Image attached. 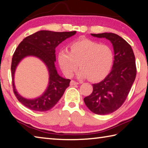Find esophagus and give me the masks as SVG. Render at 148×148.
Masks as SVG:
<instances>
[{
    "instance_id": "1",
    "label": "esophagus",
    "mask_w": 148,
    "mask_h": 148,
    "mask_svg": "<svg viewBox=\"0 0 148 148\" xmlns=\"http://www.w3.org/2000/svg\"><path fill=\"white\" fill-rule=\"evenodd\" d=\"M76 84H79V82L75 81L73 80H71V82H70V85H71V86H73V85H76Z\"/></svg>"
}]
</instances>
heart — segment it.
Segmentation results:
<instances>
[{
	"instance_id": "b5f03b06",
	"label": "heart",
	"mask_w": 148,
	"mask_h": 148,
	"mask_svg": "<svg viewBox=\"0 0 148 148\" xmlns=\"http://www.w3.org/2000/svg\"><path fill=\"white\" fill-rule=\"evenodd\" d=\"M58 63L64 75L70 77L79 66L77 73L80 78L99 81L107 76L112 69L114 53L110 46L96 41L83 39L70 45L69 52H59Z\"/></svg>"
}]
</instances>
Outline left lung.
I'll return each mask as SVG.
<instances>
[{"label": "left lung", "mask_w": 148, "mask_h": 148, "mask_svg": "<svg viewBox=\"0 0 148 148\" xmlns=\"http://www.w3.org/2000/svg\"><path fill=\"white\" fill-rule=\"evenodd\" d=\"M91 35L110 41L114 52L110 73L102 81L92 84V93L84 98L86 107L92 112L106 115L118 110L125 102L136 78L135 57L131 45L116 34Z\"/></svg>", "instance_id": "left-lung-1"}]
</instances>
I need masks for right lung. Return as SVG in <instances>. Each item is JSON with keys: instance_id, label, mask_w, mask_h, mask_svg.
<instances>
[{"instance_id": "1", "label": "right lung", "mask_w": 148, "mask_h": 148, "mask_svg": "<svg viewBox=\"0 0 148 148\" xmlns=\"http://www.w3.org/2000/svg\"><path fill=\"white\" fill-rule=\"evenodd\" d=\"M75 34L76 31L57 32L40 30L25 38L15 49L11 66L13 90L18 101L26 107L38 112L47 111L53 108L63 95L65 90L69 86L71 80L63 78L57 73L54 65L55 49L62 41ZM30 56L40 59L48 67L49 75L46 90L41 97L33 100L27 99L19 95L14 84V74L16 66L23 58Z\"/></svg>"}]
</instances>
